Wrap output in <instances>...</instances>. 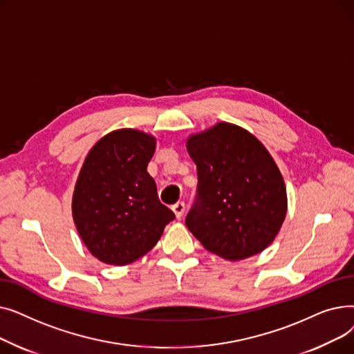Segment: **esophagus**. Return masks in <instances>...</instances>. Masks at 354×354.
Returning a JSON list of instances; mask_svg holds the SVG:
<instances>
[{
	"label": "esophagus",
	"instance_id": "esophagus-1",
	"mask_svg": "<svg viewBox=\"0 0 354 354\" xmlns=\"http://www.w3.org/2000/svg\"><path fill=\"white\" fill-rule=\"evenodd\" d=\"M172 211L175 212V215H176V218H180L182 215H183V212H185V202H176L175 205H172Z\"/></svg>",
	"mask_w": 354,
	"mask_h": 354
}]
</instances>
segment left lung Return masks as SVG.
Listing matches in <instances>:
<instances>
[{
    "label": "left lung",
    "instance_id": "8db88e82",
    "mask_svg": "<svg viewBox=\"0 0 354 354\" xmlns=\"http://www.w3.org/2000/svg\"><path fill=\"white\" fill-rule=\"evenodd\" d=\"M196 165V198L187 227L208 251L236 261L261 252L287 212L283 176L245 129L218 123L187 142Z\"/></svg>",
    "mask_w": 354,
    "mask_h": 354
}]
</instances>
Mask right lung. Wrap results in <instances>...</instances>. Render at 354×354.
<instances>
[{"instance_id":"1","label":"right lung","mask_w":354,"mask_h":354,"mask_svg":"<svg viewBox=\"0 0 354 354\" xmlns=\"http://www.w3.org/2000/svg\"><path fill=\"white\" fill-rule=\"evenodd\" d=\"M156 140L120 129L88 152L73 194V219L88 251L102 263L126 266L151 251L175 214L158 198L147 174Z\"/></svg>"}]
</instances>
